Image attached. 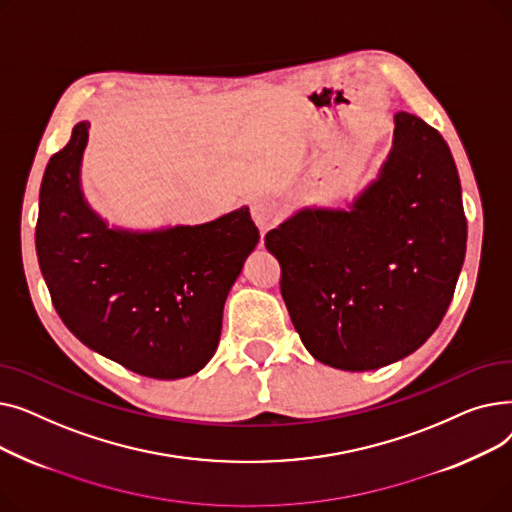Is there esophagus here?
Instances as JSON below:
<instances>
[{
	"label": "esophagus",
	"mask_w": 512,
	"mask_h": 512,
	"mask_svg": "<svg viewBox=\"0 0 512 512\" xmlns=\"http://www.w3.org/2000/svg\"><path fill=\"white\" fill-rule=\"evenodd\" d=\"M251 215L261 232H265L280 220V205L272 197L259 195L251 201Z\"/></svg>",
	"instance_id": "obj_1"
}]
</instances>
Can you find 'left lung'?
Masks as SVG:
<instances>
[{"instance_id": "left-lung-1", "label": "left lung", "mask_w": 512, "mask_h": 512, "mask_svg": "<svg viewBox=\"0 0 512 512\" xmlns=\"http://www.w3.org/2000/svg\"><path fill=\"white\" fill-rule=\"evenodd\" d=\"M294 330L321 363L367 371L415 353L467 251L461 180L442 134L394 116L388 159L351 209L305 207L265 234Z\"/></svg>"}]
</instances>
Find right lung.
<instances>
[{
  "mask_svg": "<svg viewBox=\"0 0 512 512\" xmlns=\"http://www.w3.org/2000/svg\"><path fill=\"white\" fill-rule=\"evenodd\" d=\"M89 122L72 128L43 174L35 247L66 328L91 351L155 380L207 365L222 313L259 230L249 207L199 226L110 228L80 191Z\"/></svg>",
  "mask_w": 512,
  "mask_h": 512,
  "instance_id": "obj_1",
  "label": "right lung"
}]
</instances>
